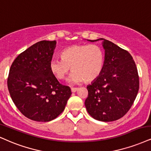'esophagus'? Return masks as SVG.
I'll use <instances>...</instances> for the list:
<instances>
[{"label":"esophagus","mask_w":151,"mask_h":151,"mask_svg":"<svg viewBox=\"0 0 151 151\" xmlns=\"http://www.w3.org/2000/svg\"><path fill=\"white\" fill-rule=\"evenodd\" d=\"M78 90V87H72L71 88V92H76Z\"/></svg>","instance_id":"1"}]
</instances>
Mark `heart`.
Wrapping results in <instances>:
<instances>
[{"instance_id":"heart-1","label":"heart","mask_w":151,"mask_h":151,"mask_svg":"<svg viewBox=\"0 0 151 151\" xmlns=\"http://www.w3.org/2000/svg\"><path fill=\"white\" fill-rule=\"evenodd\" d=\"M60 56L61 59L50 61V70L56 78L63 80L71 68L73 72L68 79L71 84L94 81L104 68V53L97 45H72L63 50Z\"/></svg>"}]
</instances>
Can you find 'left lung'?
<instances>
[{
  "instance_id": "obj_1",
  "label": "left lung",
  "mask_w": 151,
  "mask_h": 151,
  "mask_svg": "<svg viewBox=\"0 0 151 151\" xmlns=\"http://www.w3.org/2000/svg\"><path fill=\"white\" fill-rule=\"evenodd\" d=\"M105 50L102 71L91 85H87L86 109L93 118L103 122L118 120L128 112L139 88L137 66L127 50L104 38Z\"/></svg>"
}]
</instances>
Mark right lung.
Here are the masks:
<instances>
[{"label": "right lung", "instance_id": "obj_1", "mask_svg": "<svg viewBox=\"0 0 151 151\" xmlns=\"http://www.w3.org/2000/svg\"><path fill=\"white\" fill-rule=\"evenodd\" d=\"M56 41L31 45L12 62L7 87L13 102L27 118L48 122L64 111L71 95L69 87L59 83L50 68Z\"/></svg>", "mask_w": 151, "mask_h": 151}]
</instances>
